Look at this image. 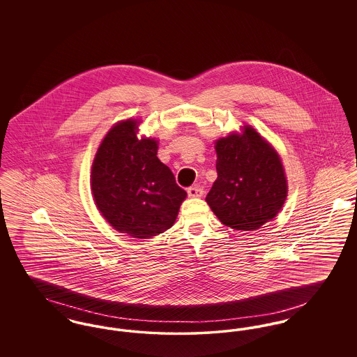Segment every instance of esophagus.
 I'll return each mask as SVG.
<instances>
[{"label": "esophagus", "instance_id": "34e87169", "mask_svg": "<svg viewBox=\"0 0 357 357\" xmlns=\"http://www.w3.org/2000/svg\"><path fill=\"white\" fill-rule=\"evenodd\" d=\"M187 194H188V197H191V198H199V197H202L204 195V188L201 186H191L187 188Z\"/></svg>", "mask_w": 357, "mask_h": 357}]
</instances>
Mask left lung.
Segmentation results:
<instances>
[{
	"label": "left lung",
	"instance_id": "obj_1",
	"mask_svg": "<svg viewBox=\"0 0 357 357\" xmlns=\"http://www.w3.org/2000/svg\"><path fill=\"white\" fill-rule=\"evenodd\" d=\"M218 178L206 197L218 220L253 231L273 220L287 199L288 185L278 153L255 128L215 143Z\"/></svg>",
	"mask_w": 357,
	"mask_h": 357
}]
</instances>
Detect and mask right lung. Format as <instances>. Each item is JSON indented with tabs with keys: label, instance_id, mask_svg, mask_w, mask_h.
<instances>
[{
	"label": "right lung",
	"instance_id": "1",
	"mask_svg": "<svg viewBox=\"0 0 357 357\" xmlns=\"http://www.w3.org/2000/svg\"><path fill=\"white\" fill-rule=\"evenodd\" d=\"M136 128V120H126L102 139L92 165V194L118 231L151 238L174 225L187 192L158 159V142L137 140Z\"/></svg>",
	"mask_w": 357,
	"mask_h": 357
}]
</instances>
